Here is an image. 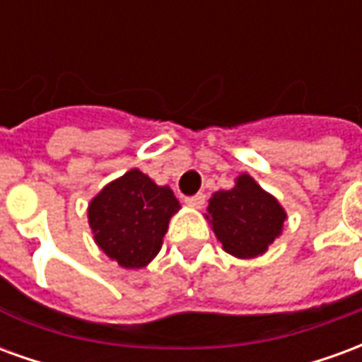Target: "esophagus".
<instances>
[{
	"label": "esophagus",
	"mask_w": 362,
	"mask_h": 362,
	"mask_svg": "<svg viewBox=\"0 0 362 362\" xmlns=\"http://www.w3.org/2000/svg\"><path fill=\"white\" fill-rule=\"evenodd\" d=\"M186 204L189 205V207H202V205L205 204V194H196V196H189L186 197Z\"/></svg>",
	"instance_id": "obj_1"
}]
</instances>
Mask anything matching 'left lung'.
<instances>
[{"mask_svg":"<svg viewBox=\"0 0 362 362\" xmlns=\"http://www.w3.org/2000/svg\"><path fill=\"white\" fill-rule=\"evenodd\" d=\"M207 219L223 248L236 258H254L281 235L285 211L277 199L259 188L248 174L236 178L233 189L213 194Z\"/></svg>","mask_w":362,"mask_h":362,"instance_id":"8db88e82","label":"left lung"}]
</instances>
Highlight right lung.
<instances>
[{"instance_id": "1", "label": "right lung", "mask_w": 362, "mask_h": 362, "mask_svg": "<svg viewBox=\"0 0 362 362\" xmlns=\"http://www.w3.org/2000/svg\"><path fill=\"white\" fill-rule=\"evenodd\" d=\"M178 209L173 189L134 168L90 202L89 225L108 258L139 269L158 254L168 221Z\"/></svg>"}]
</instances>
